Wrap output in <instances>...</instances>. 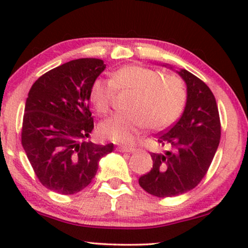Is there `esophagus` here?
Wrapping results in <instances>:
<instances>
[{
	"label": "esophagus",
	"instance_id": "obj_1",
	"mask_svg": "<svg viewBox=\"0 0 248 248\" xmlns=\"http://www.w3.org/2000/svg\"><path fill=\"white\" fill-rule=\"evenodd\" d=\"M117 150L120 152H133L134 151V148H128V147H117Z\"/></svg>",
	"mask_w": 248,
	"mask_h": 248
}]
</instances>
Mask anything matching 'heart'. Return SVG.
I'll use <instances>...</instances> for the list:
<instances>
[{"mask_svg":"<svg viewBox=\"0 0 248 248\" xmlns=\"http://www.w3.org/2000/svg\"><path fill=\"white\" fill-rule=\"evenodd\" d=\"M116 89L134 93L130 113L115 114L99 127L104 138L117 143H131L145 126L155 131L168 127L186 104L185 87L178 78L133 64L117 70L111 80L98 78L93 81L90 99L98 113L109 111Z\"/></svg>","mask_w":248,"mask_h":248,"instance_id":"heart-1","label":"heart"}]
</instances>
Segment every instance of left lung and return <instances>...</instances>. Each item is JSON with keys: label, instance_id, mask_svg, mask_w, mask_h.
I'll list each match as a JSON object with an SVG mask.
<instances>
[{"label": "left lung", "instance_id": "obj_1", "mask_svg": "<svg viewBox=\"0 0 248 248\" xmlns=\"http://www.w3.org/2000/svg\"><path fill=\"white\" fill-rule=\"evenodd\" d=\"M177 73L187 88L184 111L174 126L157 138L158 143L169 147V150L165 154L152 152L151 170L139 178L141 187L158 198L184 194L198 186L211 165L221 135L212 91L188 71Z\"/></svg>", "mask_w": 248, "mask_h": 248}]
</instances>
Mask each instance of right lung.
I'll list each match as a JSON object with an SVG mask.
<instances>
[{"mask_svg":"<svg viewBox=\"0 0 248 248\" xmlns=\"http://www.w3.org/2000/svg\"><path fill=\"white\" fill-rule=\"evenodd\" d=\"M106 69L99 59H78L43 74L30 88L21 143L39 182L69 195L82 191L114 144L86 141L93 130L90 89Z\"/></svg>","mask_w":248,"mask_h":248,"instance_id":"obj_1","label":"right lung"}]
</instances>
